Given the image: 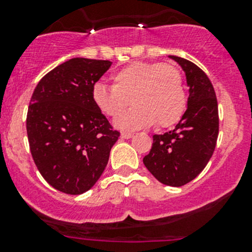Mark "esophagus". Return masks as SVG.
<instances>
[{"label":"esophagus","mask_w":252,"mask_h":252,"mask_svg":"<svg viewBox=\"0 0 252 252\" xmlns=\"http://www.w3.org/2000/svg\"><path fill=\"white\" fill-rule=\"evenodd\" d=\"M133 135H134L133 133H122L121 138L122 139H130V138H133Z\"/></svg>","instance_id":"obj_1"}]
</instances>
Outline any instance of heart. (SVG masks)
I'll return each instance as SVG.
<instances>
[{"label": "heart", "instance_id": "obj_1", "mask_svg": "<svg viewBox=\"0 0 252 252\" xmlns=\"http://www.w3.org/2000/svg\"><path fill=\"white\" fill-rule=\"evenodd\" d=\"M91 97L96 108L112 118L133 103L130 111L114 121V126L121 130H138L155 123L172 126L187 106L180 72L159 62H133L116 70L111 74V88L95 84Z\"/></svg>", "mask_w": 252, "mask_h": 252}]
</instances>
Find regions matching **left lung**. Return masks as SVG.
I'll return each mask as SVG.
<instances>
[{
    "label": "left lung",
    "instance_id": "8db88e82",
    "mask_svg": "<svg viewBox=\"0 0 252 252\" xmlns=\"http://www.w3.org/2000/svg\"><path fill=\"white\" fill-rule=\"evenodd\" d=\"M184 70L189 88L187 111L173 130L154 135L145 167L158 182L182 187L197 177L208 163L218 138V103L210 79L196 64L169 56Z\"/></svg>",
    "mask_w": 252,
    "mask_h": 252
}]
</instances>
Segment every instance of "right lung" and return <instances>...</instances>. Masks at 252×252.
<instances>
[{"label":"right lung","mask_w":252,"mask_h":252,"mask_svg":"<svg viewBox=\"0 0 252 252\" xmlns=\"http://www.w3.org/2000/svg\"><path fill=\"white\" fill-rule=\"evenodd\" d=\"M112 62L72 58L35 88L27 116L30 152L51 187L79 195L95 185L119 138L91 93Z\"/></svg>","instance_id":"obj_1"}]
</instances>
